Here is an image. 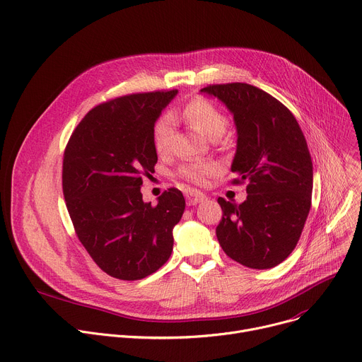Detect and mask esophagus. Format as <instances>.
I'll list each match as a JSON object with an SVG mask.
<instances>
[{"mask_svg":"<svg viewBox=\"0 0 362 362\" xmlns=\"http://www.w3.org/2000/svg\"><path fill=\"white\" fill-rule=\"evenodd\" d=\"M205 199H206V196L198 190H192V192L186 193V201H187V205H190V206L202 204Z\"/></svg>","mask_w":362,"mask_h":362,"instance_id":"1","label":"esophagus"}]
</instances>
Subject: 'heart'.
<instances>
[{
	"mask_svg": "<svg viewBox=\"0 0 362 362\" xmlns=\"http://www.w3.org/2000/svg\"><path fill=\"white\" fill-rule=\"evenodd\" d=\"M180 118L186 124H189L193 129L198 131L202 136L208 139L221 137L226 128L228 119L226 117L205 98H194L187 103L179 114H170V117H161L154 127V147L157 153H164L169 146L170 134H172V119ZM216 172L215 164L199 161L185 164L180 168L179 175L196 185H204L206 179Z\"/></svg>",
	"mask_w": 362,
	"mask_h": 362,
	"instance_id": "b5f03b06",
	"label": "heart"
}]
</instances>
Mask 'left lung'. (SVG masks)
<instances>
[{
	"label": "left lung",
	"instance_id": "obj_1",
	"mask_svg": "<svg viewBox=\"0 0 362 362\" xmlns=\"http://www.w3.org/2000/svg\"><path fill=\"white\" fill-rule=\"evenodd\" d=\"M234 115L237 151L233 183L247 182V199H218V241L240 264L264 270L284 261L298 244L312 204L313 166L306 139L293 114L274 96L248 83L209 85Z\"/></svg>",
	"mask_w": 362,
	"mask_h": 362
}]
</instances>
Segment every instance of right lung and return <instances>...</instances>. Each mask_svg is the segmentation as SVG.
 Segmentation results:
<instances>
[{"label": "right lung", "mask_w": 362, "mask_h": 362, "mask_svg": "<svg viewBox=\"0 0 362 362\" xmlns=\"http://www.w3.org/2000/svg\"><path fill=\"white\" fill-rule=\"evenodd\" d=\"M177 90L133 93L92 108L63 154L62 185L76 235L96 266L119 280L157 272L173 251L185 211L179 189L144 202L143 179L154 172V124Z\"/></svg>", "instance_id": "right-lung-1"}]
</instances>
